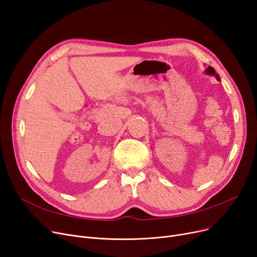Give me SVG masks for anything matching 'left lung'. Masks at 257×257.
<instances>
[{
	"mask_svg": "<svg viewBox=\"0 0 257 257\" xmlns=\"http://www.w3.org/2000/svg\"><path fill=\"white\" fill-rule=\"evenodd\" d=\"M205 72H206V74H209V75H214L215 76V78H217V80H220V77H219V75L215 73V71H214V69L212 66H208L207 69L205 70Z\"/></svg>",
	"mask_w": 257,
	"mask_h": 257,
	"instance_id": "1",
	"label": "left lung"
}]
</instances>
